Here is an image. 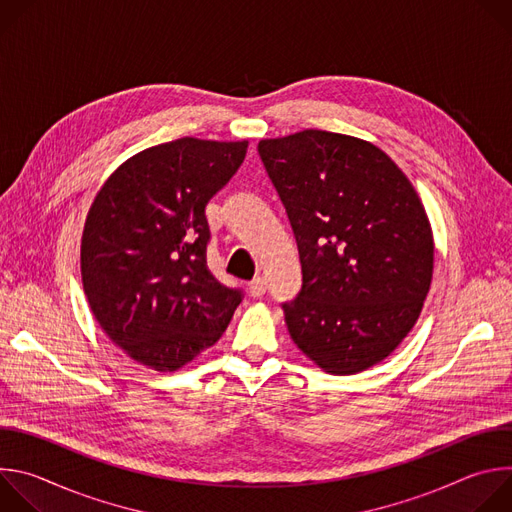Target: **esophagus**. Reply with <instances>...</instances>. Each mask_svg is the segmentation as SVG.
Wrapping results in <instances>:
<instances>
[{"mask_svg":"<svg viewBox=\"0 0 512 512\" xmlns=\"http://www.w3.org/2000/svg\"><path fill=\"white\" fill-rule=\"evenodd\" d=\"M265 289H267V281H265L263 277H255V279L249 283V294H251L253 298H261V296L265 294Z\"/></svg>","mask_w":512,"mask_h":512,"instance_id":"obj_1","label":"esophagus"}]
</instances>
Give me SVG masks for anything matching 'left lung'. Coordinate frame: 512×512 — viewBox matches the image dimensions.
<instances>
[{"instance_id": "left-lung-1", "label": "left lung", "mask_w": 512, "mask_h": 512, "mask_svg": "<svg viewBox=\"0 0 512 512\" xmlns=\"http://www.w3.org/2000/svg\"><path fill=\"white\" fill-rule=\"evenodd\" d=\"M257 150L300 251L302 291L281 306L291 340L330 375L375 367L411 332L431 285L419 194L360 137L304 129Z\"/></svg>"}]
</instances>
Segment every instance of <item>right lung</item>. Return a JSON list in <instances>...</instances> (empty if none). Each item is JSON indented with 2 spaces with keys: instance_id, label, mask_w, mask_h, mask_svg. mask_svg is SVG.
I'll list each match as a JSON object with an SVG mask.
<instances>
[{
  "instance_id": "add662e5",
  "label": "right lung",
  "mask_w": 512,
  "mask_h": 512,
  "mask_svg": "<svg viewBox=\"0 0 512 512\" xmlns=\"http://www.w3.org/2000/svg\"><path fill=\"white\" fill-rule=\"evenodd\" d=\"M249 141L180 137L127 158L99 188L81 275L101 330L131 360L174 373L227 330L241 294L206 265L204 208Z\"/></svg>"
}]
</instances>
